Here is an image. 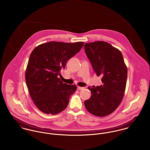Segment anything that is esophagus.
<instances>
[{
    "label": "esophagus",
    "instance_id": "esophagus-1",
    "mask_svg": "<svg viewBox=\"0 0 150 150\" xmlns=\"http://www.w3.org/2000/svg\"><path fill=\"white\" fill-rule=\"evenodd\" d=\"M84 87H81V86H77V89L79 90H81V89H84Z\"/></svg>",
    "mask_w": 150,
    "mask_h": 150
}]
</instances>
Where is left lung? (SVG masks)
<instances>
[{
  "label": "left lung",
  "instance_id": "1",
  "mask_svg": "<svg viewBox=\"0 0 150 150\" xmlns=\"http://www.w3.org/2000/svg\"><path fill=\"white\" fill-rule=\"evenodd\" d=\"M85 52L103 85L88 87L91 98L84 102L86 110L98 117L111 114L120 105L125 91L128 70L121 51L103 41L86 43Z\"/></svg>",
  "mask_w": 150,
  "mask_h": 150
}]
</instances>
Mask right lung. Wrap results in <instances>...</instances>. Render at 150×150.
Instances as JSON below:
<instances>
[{
	"label": "right lung",
	"instance_id": "obj_1",
	"mask_svg": "<svg viewBox=\"0 0 150 150\" xmlns=\"http://www.w3.org/2000/svg\"><path fill=\"white\" fill-rule=\"evenodd\" d=\"M84 43L50 42L36 47L30 54L25 80L34 103L45 114H57L67 106L75 85L58 78L69 59L79 52Z\"/></svg>",
	"mask_w": 150,
	"mask_h": 150
}]
</instances>
